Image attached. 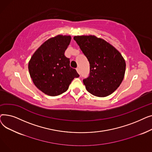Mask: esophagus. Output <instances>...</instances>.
Here are the masks:
<instances>
[{
    "instance_id": "34e87169",
    "label": "esophagus",
    "mask_w": 152,
    "mask_h": 152,
    "mask_svg": "<svg viewBox=\"0 0 152 152\" xmlns=\"http://www.w3.org/2000/svg\"><path fill=\"white\" fill-rule=\"evenodd\" d=\"M76 71H77V72L78 73V74L80 75V70H79V68H76Z\"/></svg>"
}]
</instances>
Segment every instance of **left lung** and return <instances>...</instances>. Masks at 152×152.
Masks as SVG:
<instances>
[{"label":"left lung","mask_w":152,"mask_h":152,"mask_svg":"<svg viewBox=\"0 0 152 152\" xmlns=\"http://www.w3.org/2000/svg\"><path fill=\"white\" fill-rule=\"evenodd\" d=\"M74 39L90 63L89 76L83 79L87 91L99 97L114 92L121 84L126 71L120 52L95 36H77Z\"/></svg>","instance_id":"left-lung-1"}]
</instances>
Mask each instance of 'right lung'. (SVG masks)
Wrapping results in <instances>:
<instances>
[{
    "label": "right lung",
    "mask_w": 152,
    "mask_h": 152,
    "mask_svg": "<svg viewBox=\"0 0 152 152\" xmlns=\"http://www.w3.org/2000/svg\"><path fill=\"white\" fill-rule=\"evenodd\" d=\"M70 36L58 35L40 46L28 64L30 76L34 85L44 94L57 96L66 92L71 81L79 75L69 66L65 52L71 41Z\"/></svg>",
    "instance_id": "1"
}]
</instances>
